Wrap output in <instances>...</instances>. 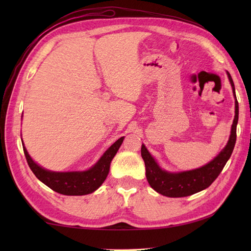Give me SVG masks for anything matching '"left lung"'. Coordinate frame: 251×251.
Returning <instances> with one entry per match:
<instances>
[{"label":"left lung","instance_id":"obj_1","mask_svg":"<svg viewBox=\"0 0 251 251\" xmlns=\"http://www.w3.org/2000/svg\"><path fill=\"white\" fill-rule=\"evenodd\" d=\"M228 81L231 83L233 96L235 98V116L231 127V134L226 146L222 149L220 153L200 168L185 170V172L172 173L163 169L159 166L156 159L148 151L146 146H141V156L146 165V176L149 184L157 193L168 197H184L195 194L197 192L207 189L226 166L228 158L231 157L233 149L236 142V126L238 122V102L235 95L233 79L230 73L226 71Z\"/></svg>","mask_w":251,"mask_h":251}]
</instances>
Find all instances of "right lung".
Returning <instances> with one entry per match:
<instances>
[{"label": "right lung", "mask_w": 251, "mask_h": 251, "mask_svg": "<svg viewBox=\"0 0 251 251\" xmlns=\"http://www.w3.org/2000/svg\"><path fill=\"white\" fill-rule=\"evenodd\" d=\"M124 137L116 140L92 167L79 172H51L35 163L23 145L26 162L32 173L41 182L63 195H86L95 192L104 182L110 172V165L119 151ZM23 141V139H21ZM24 142V141H23Z\"/></svg>", "instance_id": "1"}]
</instances>
